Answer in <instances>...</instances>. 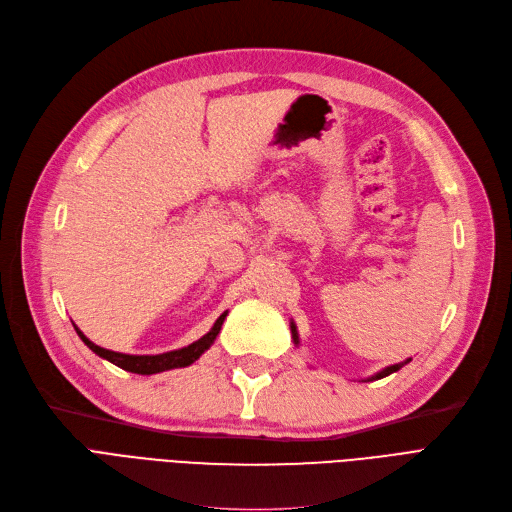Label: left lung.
<instances>
[{"label": "left lung", "instance_id": "8db88e82", "mask_svg": "<svg viewBox=\"0 0 512 512\" xmlns=\"http://www.w3.org/2000/svg\"><path fill=\"white\" fill-rule=\"evenodd\" d=\"M290 330H292V338H294V344H298V332H296V325H294V321L290 323ZM412 359H407V361H401V363H395V365H388V367H384L382 372H378V374H374L372 378H367V380H363V382H372V380H380V378H384V376H388V374H393V372H399L401 367L405 365V363H410Z\"/></svg>", "mask_w": 512, "mask_h": 512}]
</instances>
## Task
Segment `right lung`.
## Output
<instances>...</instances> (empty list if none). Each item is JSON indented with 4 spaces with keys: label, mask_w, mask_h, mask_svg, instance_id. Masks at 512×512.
Instances as JSON below:
<instances>
[{
    "label": "right lung",
    "mask_w": 512,
    "mask_h": 512,
    "mask_svg": "<svg viewBox=\"0 0 512 512\" xmlns=\"http://www.w3.org/2000/svg\"><path fill=\"white\" fill-rule=\"evenodd\" d=\"M224 317H227V311H224L216 319V323L212 325V330L206 336H201L193 344L182 346V349H178V351L161 353V355H126V353H115V351H109V349H102V346H98L92 340H88L84 336V332H81L77 325H75V332L79 334L81 340L86 342L88 349L94 351L98 357L111 361L113 365L121 367V370H126V372L151 376V374H159V372H166V370H174V367H187V365L195 363L214 344L216 336L220 334V327L224 323Z\"/></svg>",
    "instance_id": "add662e5"
}]
</instances>
